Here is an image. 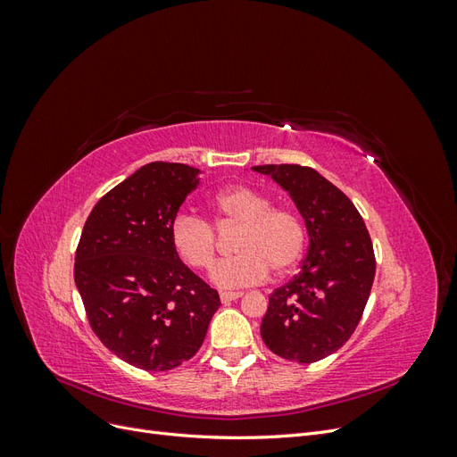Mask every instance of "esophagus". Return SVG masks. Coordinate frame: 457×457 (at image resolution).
I'll return each instance as SVG.
<instances>
[{"mask_svg": "<svg viewBox=\"0 0 457 457\" xmlns=\"http://www.w3.org/2000/svg\"><path fill=\"white\" fill-rule=\"evenodd\" d=\"M244 295V292H223L220 294V301L223 303H230V301H237Z\"/></svg>", "mask_w": 457, "mask_h": 457, "instance_id": "34e87169", "label": "esophagus"}]
</instances>
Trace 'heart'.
Instances as JSON below:
<instances>
[{"label": "heart", "mask_w": 457, "mask_h": 457, "mask_svg": "<svg viewBox=\"0 0 457 457\" xmlns=\"http://www.w3.org/2000/svg\"><path fill=\"white\" fill-rule=\"evenodd\" d=\"M217 227H240L234 250L238 255L219 261L212 282L220 289L247 287L262 282L272 269L292 270L305 250V227L284 207H272L269 196L250 187H230L212 202ZM173 250L192 269H210L217 240L210 223L181 213L170 228Z\"/></svg>", "instance_id": "1"}]
</instances>
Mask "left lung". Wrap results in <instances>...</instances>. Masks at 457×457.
Returning a JSON list of instances; mask_svg holds the SVG:
<instances>
[{
  "mask_svg": "<svg viewBox=\"0 0 457 457\" xmlns=\"http://www.w3.org/2000/svg\"><path fill=\"white\" fill-rule=\"evenodd\" d=\"M252 170L287 192L309 234L299 274L269 297L261 337L286 361H322L341 349L361 322L376 276L370 234L354 204L316 170L295 163Z\"/></svg>",
  "mask_w": 457,
  "mask_h": 457,
  "instance_id": "1",
  "label": "left lung"
}]
</instances>
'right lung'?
I'll return each instance as SVG.
<instances>
[{
	"mask_svg": "<svg viewBox=\"0 0 457 457\" xmlns=\"http://www.w3.org/2000/svg\"><path fill=\"white\" fill-rule=\"evenodd\" d=\"M185 163L143 165L96 202L74 280L93 331L128 364L165 371L202 347L219 294L179 259L170 228L200 183Z\"/></svg>",
	"mask_w": 457,
	"mask_h": 457,
	"instance_id": "add662e5",
	"label": "right lung"
}]
</instances>
